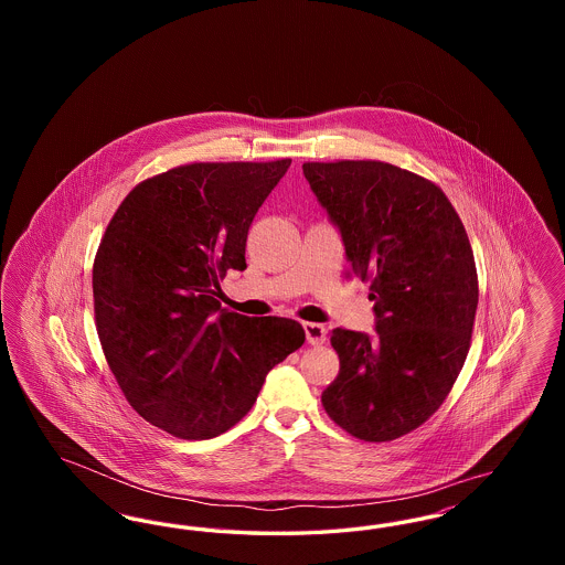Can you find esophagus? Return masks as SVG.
Instances as JSON below:
<instances>
[{
	"label": "esophagus",
	"mask_w": 565,
	"mask_h": 565,
	"mask_svg": "<svg viewBox=\"0 0 565 565\" xmlns=\"http://www.w3.org/2000/svg\"><path fill=\"white\" fill-rule=\"evenodd\" d=\"M302 328H305V337H307V341L311 345H323L326 343V328H323V323L305 322Z\"/></svg>",
	"instance_id": "esophagus-1"
}]
</instances>
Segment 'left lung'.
<instances>
[{"mask_svg":"<svg viewBox=\"0 0 565 565\" xmlns=\"http://www.w3.org/2000/svg\"><path fill=\"white\" fill-rule=\"evenodd\" d=\"M302 173L375 300L373 337L330 332L341 371L323 408L355 438H401L434 415L468 355L479 284L466 228L443 190L390 162H305Z\"/></svg>","mask_w":565,"mask_h":565,"instance_id":"left-lung-1","label":"left lung"}]
</instances>
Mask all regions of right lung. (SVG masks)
I'll use <instances>...</instances> for the list:
<instances>
[{
	"mask_svg": "<svg viewBox=\"0 0 565 565\" xmlns=\"http://www.w3.org/2000/svg\"><path fill=\"white\" fill-rule=\"evenodd\" d=\"M290 159L194 162L141 182L111 217L93 265L95 320L120 390L184 440L233 428L270 369L305 343L288 318L220 309L226 270H245L247 231Z\"/></svg>",
	"mask_w": 565,
	"mask_h": 565,
	"instance_id": "obj_1",
	"label": "right lung"
}]
</instances>
